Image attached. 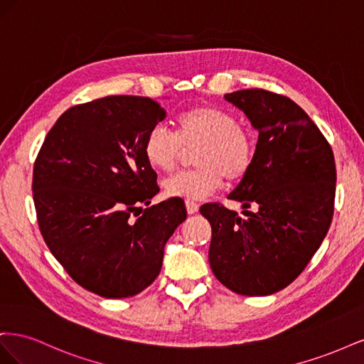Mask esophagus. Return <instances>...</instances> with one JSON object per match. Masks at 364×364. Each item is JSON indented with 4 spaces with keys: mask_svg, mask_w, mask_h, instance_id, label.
<instances>
[{
    "mask_svg": "<svg viewBox=\"0 0 364 364\" xmlns=\"http://www.w3.org/2000/svg\"><path fill=\"white\" fill-rule=\"evenodd\" d=\"M185 206H186V211H188V214H196L197 211H199V205H197L194 200H186Z\"/></svg>",
    "mask_w": 364,
    "mask_h": 364,
    "instance_id": "34e87169",
    "label": "esophagus"
}]
</instances>
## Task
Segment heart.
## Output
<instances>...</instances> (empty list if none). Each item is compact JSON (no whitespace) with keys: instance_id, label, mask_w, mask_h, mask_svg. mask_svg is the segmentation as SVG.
Listing matches in <instances>:
<instances>
[{"instance_id":"obj_1","label":"heart","mask_w":364,"mask_h":364,"mask_svg":"<svg viewBox=\"0 0 364 364\" xmlns=\"http://www.w3.org/2000/svg\"><path fill=\"white\" fill-rule=\"evenodd\" d=\"M174 135L164 126L149 130L142 153L150 167L168 173L176 168L183 150H196L197 168L181 171L165 181L171 197L202 200L230 181H241L255 161V141L238 119L215 106H194L174 121Z\"/></svg>"}]
</instances>
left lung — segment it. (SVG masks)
<instances>
[{
	"label": "left lung",
	"instance_id": "obj_1",
	"mask_svg": "<svg viewBox=\"0 0 364 364\" xmlns=\"http://www.w3.org/2000/svg\"><path fill=\"white\" fill-rule=\"evenodd\" d=\"M258 132L255 161L228 199L246 217L206 203L209 266L234 293L269 296L291 284L331 225L336 162L321 130L290 98L264 90L225 95ZM252 204L255 213L246 212Z\"/></svg>",
	"mask_w": 364,
	"mask_h": 364
}]
</instances>
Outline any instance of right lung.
<instances>
[{
	"label": "right lung",
	"instance_id": "right-lung-1",
	"mask_svg": "<svg viewBox=\"0 0 364 364\" xmlns=\"http://www.w3.org/2000/svg\"><path fill=\"white\" fill-rule=\"evenodd\" d=\"M165 118L149 97L109 95L63 112L33 168V200L46 243L70 277L102 297L141 293L158 278L183 200L150 205L156 173L144 138Z\"/></svg>",
	"mask_w": 364,
	"mask_h": 364
}]
</instances>
